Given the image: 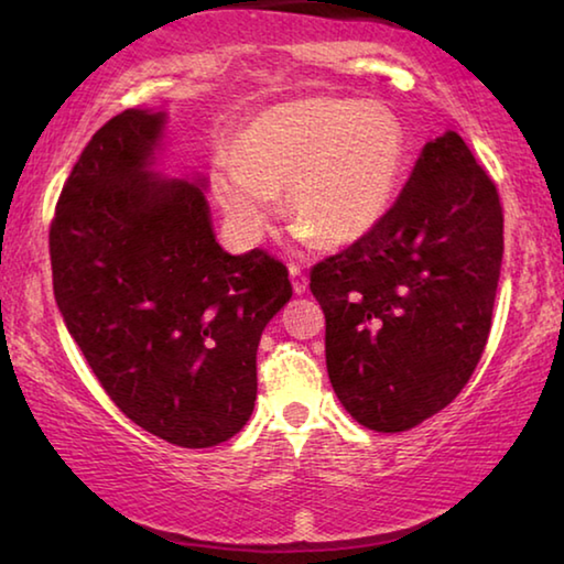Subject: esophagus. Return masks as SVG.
Instances as JSON below:
<instances>
[{
    "mask_svg": "<svg viewBox=\"0 0 564 564\" xmlns=\"http://www.w3.org/2000/svg\"><path fill=\"white\" fill-rule=\"evenodd\" d=\"M291 279H293V291L295 293H305V291H308V275H305V271L301 269V265L299 263H291Z\"/></svg>",
    "mask_w": 564,
    "mask_h": 564,
    "instance_id": "obj_1",
    "label": "esophagus"
}]
</instances>
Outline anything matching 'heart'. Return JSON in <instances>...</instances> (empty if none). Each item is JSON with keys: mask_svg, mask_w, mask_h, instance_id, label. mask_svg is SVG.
<instances>
[{"mask_svg": "<svg viewBox=\"0 0 564 564\" xmlns=\"http://www.w3.org/2000/svg\"><path fill=\"white\" fill-rule=\"evenodd\" d=\"M405 156V131L378 101L295 99L261 111L214 161V191L228 221L256 241L285 208L321 243L366 236L383 214Z\"/></svg>", "mask_w": 564, "mask_h": 564, "instance_id": "heart-1", "label": "heart"}]
</instances>
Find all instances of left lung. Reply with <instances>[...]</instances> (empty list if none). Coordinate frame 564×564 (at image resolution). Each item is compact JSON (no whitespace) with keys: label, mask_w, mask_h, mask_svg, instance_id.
Instances as JSON below:
<instances>
[{"label":"left lung","mask_w":564,"mask_h":564,"mask_svg":"<svg viewBox=\"0 0 564 564\" xmlns=\"http://www.w3.org/2000/svg\"><path fill=\"white\" fill-rule=\"evenodd\" d=\"M500 263L498 186L447 131L383 218L311 271L330 386L360 425L403 433L453 403L488 346Z\"/></svg>","instance_id":"8db88e82"}]
</instances>
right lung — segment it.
I'll list each match as a JSON object with an SVG mask.
<instances>
[{"mask_svg":"<svg viewBox=\"0 0 564 564\" xmlns=\"http://www.w3.org/2000/svg\"><path fill=\"white\" fill-rule=\"evenodd\" d=\"M161 127L129 109L84 147L50 226L54 299L123 415L214 447L253 413L256 350L293 285L263 248L216 243L202 188L149 174Z\"/></svg>","mask_w":564,"mask_h":564,"instance_id":"right-lung-1","label":"right lung"}]
</instances>
